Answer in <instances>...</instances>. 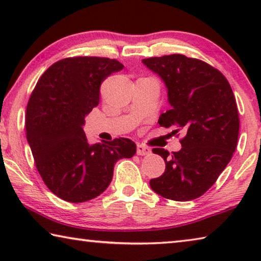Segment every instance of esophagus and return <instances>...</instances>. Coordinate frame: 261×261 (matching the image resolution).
<instances>
[{
    "label": "esophagus",
    "instance_id": "1",
    "mask_svg": "<svg viewBox=\"0 0 261 261\" xmlns=\"http://www.w3.org/2000/svg\"><path fill=\"white\" fill-rule=\"evenodd\" d=\"M137 154H138V155H148V154H151V149L144 146V145L138 144L137 145Z\"/></svg>",
    "mask_w": 261,
    "mask_h": 261
}]
</instances>
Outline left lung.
<instances>
[{
  "instance_id": "8db88e82",
  "label": "left lung",
  "mask_w": 261,
  "mask_h": 261,
  "mask_svg": "<svg viewBox=\"0 0 261 261\" xmlns=\"http://www.w3.org/2000/svg\"><path fill=\"white\" fill-rule=\"evenodd\" d=\"M143 63L168 88L171 109L161 114L159 124L185 134L180 151L171 155L167 149H152L163 158L166 169L149 185L167 199H196L216 182L237 146L240 116L231 86L218 69L182 54L149 57Z\"/></svg>"
}]
</instances>
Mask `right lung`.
I'll return each instance as SVG.
<instances>
[{
	"mask_svg": "<svg viewBox=\"0 0 261 261\" xmlns=\"http://www.w3.org/2000/svg\"><path fill=\"white\" fill-rule=\"evenodd\" d=\"M123 68L108 57H67L43 72L30 96L26 138L43 183L61 199L84 202L100 196L116 161L135 155L130 139L90 145L83 130L85 116L99 105L101 84Z\"/></svg>",
	"mask_w": 261,
	"mask_h": 261,
	"instance_id": "right-lung-1",
	"label": "right lung"
}]
</instances>
